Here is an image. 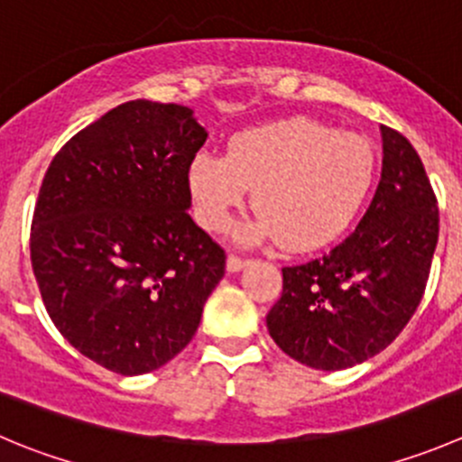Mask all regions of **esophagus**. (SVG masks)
I'll use <instances>...</instances> for the list:
<instances>
[{
	"mask_svg": "<svg viewBox=\"0 0 462 462\" xmlns=\"http://www.w3.org/2000/svg\"><path fill=\"white\" fill-rule=\"evenodd\" d=\"M248 263H250V259H244V257H239V254L230 253V254H227L226 266H227V271H230V273H236V271H241V268L248 266Z\"/></svg>",
	"mask_w": 462,
	"mask_h": 462,
	"instance_id": "1",
	"label": "esophagus"
}]
</instances>
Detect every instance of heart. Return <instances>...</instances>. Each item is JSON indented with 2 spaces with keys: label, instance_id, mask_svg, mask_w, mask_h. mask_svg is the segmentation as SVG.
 I'll return each mask as SVG.
<instances>
[{
  "label": "heart",
  "instance_id": "obj_1",
  "mask_svg": "<svg viewBox=\"0 0 462 462\" xmlns=\"http://www.w3.org/2000/svg\"><path fill=\"white\" fill-rule=\"evenodd\" d=\"M377 173L373 144L355 133L295 117L230 137L223 155H196L187 169L194 217L205 230L230 227L248 191L257 221L245 241L280 236L282 248L307 253L338 239L364 209Z\"/></svg>",
  "mask_w": 462,
  "mask_h": 462
}]
</instances>
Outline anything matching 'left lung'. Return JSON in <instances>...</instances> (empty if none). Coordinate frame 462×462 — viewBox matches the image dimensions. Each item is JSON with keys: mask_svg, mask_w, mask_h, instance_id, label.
Segmentation results:
<instances>
[{"mask_svg": "<svg viewBox=\"0 0 462 462\" xmlns=\"http://www.w3.org/2000/svg\"><path fill=\"white\" fill-rule=\"evenodd\" d=\"M374 199L350 236L311 262L282 268L266 316L273 340L316 370H345L386 350L418 309L438 244V200L418 151L382 126Z\"/></svg>", "mask_w": 462, "mask_h": 462, "instance_id": "left-lung-1", "label": "left lung"}]
</instances>
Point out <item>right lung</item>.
I'll use <instances>...</instances> for the list:
<instances>
[{"label": "right lung", "instance_id": "add662e5", "mask_svg": "<svg viewBox=\"0 0 462 462\" xmlns=\"http://www.w3.org/2000/svg\"><path fill=\"white\" fill-rule=\"evenodd\" d=\"M205 140L189 107L137 98L76 133L44 173L31 223L40 295L112 373H151L185 350L226 275V250L187 212Z\"/></svg>", "mask_w": 462, "mask_h": 462}]
</instances>
